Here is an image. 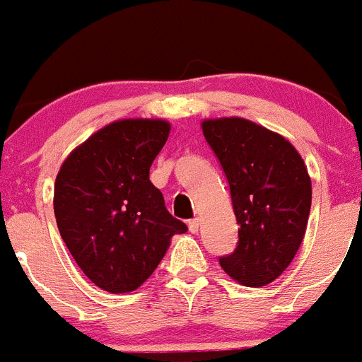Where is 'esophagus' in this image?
<instances>
[{
  "label": "esophagus",
  "mask_w": 362,
  "mask_h": 362,
  "mask_svg": "<svg viewBox=\"0 0 362 362\" xmlns=\"http://www.w3.org/2000/svg\"><path fill=\"white\" fill-rule=\"evenodd\" d=\"M199 226H200V219L199 218H193V219H189V221H188V228H189V232H192V233L199 232Z\"/></svg>",
  "instance_id": "1"
}]
</instances>
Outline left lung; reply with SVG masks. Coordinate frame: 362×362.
<instances>
[{
  "mask_svg": "<svg viewBox=\"0 0 362 362\" xmlns=\"http://www.w3.org/2000/svg\"><path fill=\"white\" fill-rule=\"evenodd\" d=\"M230 185L238 242L219 256L223 270L247 288H262L293 262L312 204L307 167L289 141L244 118L202 124Z\"/></svg>",
  "mask_w": 362,
  "mask_h": 362,
  "instance_id": "8db88e82",
  "label": "left lung"
}]
</instances>
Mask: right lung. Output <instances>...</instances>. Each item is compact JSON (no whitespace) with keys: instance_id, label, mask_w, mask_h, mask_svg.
Segmentation results:
<instances>
[{"instance_id":"right-lung-1","label":"right lung","mask_w":362,"mask_h":362,"mask_svg":"<svg viewBox=\"0 0 362 362\" xmlns=\"http://www.w3.org/2000/svg\"><path fill=\"white\" fill-rule=\"evenodd\" d=\"M169 132L163 120L115 122L78 146L57 174L54 212L62 240L81 272L107 293L139 288L170 237L188 230L150 181Z\"/></svg>"}]
</instances>
